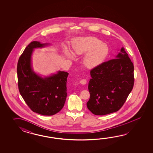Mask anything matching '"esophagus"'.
Here are the masks:
<instances>
[{
	"mask_svg": "<svg viewBox=\"0 0 153 153\" xmlns=\"http://www.w3.org/2000/svg\"><path fill=\"white\" fill-rule=\"evenodd\" d=\"M86 80L85 79H81L80 80V83L82 85H85L86 84Z\"/></svg>",
	"mask_w": 153,
	"mask_h": 153,
	"instance_id": "1",
	"label": "esophagus"
}]
</instances>
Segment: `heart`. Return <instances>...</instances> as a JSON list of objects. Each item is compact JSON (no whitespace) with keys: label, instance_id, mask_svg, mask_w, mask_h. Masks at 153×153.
I'll list each match as a JSON object with an SVG mask.
<instances>
[{"label":"heart","instance_id":"heart-1","mask_svg":"<svg viewBox=\"0 0 153 153\" xmlns=\"http://www.w3.org/2000/svg\"><path fill=\"white\" fill-rule=\"evenodd\" d=\"M72 48L76 55L85 54L83 61L88 68H94L103 62L109 52V48L105 43L94 36L77 38L73 41ZM65 55L74 59L75 54L68 47L65 46Z\"/></svg>","mask_w":153,"mask_h":153}]
</instances>
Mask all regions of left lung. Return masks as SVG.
Wrapping results in <instances>:
<instances>
[{"label":"left lung","mask_w":153,"mask_h":153,"mask_svg":"<svg viewBox=\"0 0 153 153\" xmlns=\"http://www.w3.org/2000/svg\"><path fill=\"white\" fill-rule=\"evenodd\" d=\"M90 71L87 107L96 115H104L123 107L134 85V66L124 48L115 57Z\"/></svg>","instance_id":"1"}]
</instances>
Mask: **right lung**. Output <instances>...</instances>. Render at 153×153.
Instances as JSON below:
<instances>
[{
	"instance_id": "obj_1",
	"label": "right lung",
	"mask_w": 153,
	"mask_h": 153,
	"mask_svg": "<svg viewBox=\"0 0 153 153\" xmlns=\"http://www.w3.org/2000/svg\"><path fill=\"white\" fill-rule=\"evenodd\" d=\"M48 44L34 41L26 47L17 63L18 87L20 94L33 111L42 115H53L63 107L67 95L68 73L59 71L42 78L33 71L31 56L33 49Z\"/></svg>"
}]
</instances>
